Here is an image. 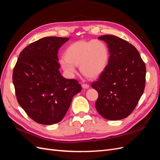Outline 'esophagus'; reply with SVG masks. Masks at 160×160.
<instances>
[{"label": "esophagus", "instance_id": "34e87169", "mask_svg": "<svg viewBox=\"0 0 160 160\" xmlns=\"http://www.w3.org/2000/svg\"><path fill=\"white\" fill-rule=\"evenodd\" d=\"M82 87L83 88H88L89 87V85L88 84H82Z\"/></svg>", "mask_w": 160, "mask_h": 160}]
</instances>
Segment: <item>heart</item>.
Listing matches in <instances>:
<instances>
[{
    "label": "heart",
    "mask_w": 160,
    "mask_h": 160,
    "mask_svg": "<svg viewBox=\"0 0 160 160\" xmlns=\"http://www.w3.org/2000/svg\"><path fill=\"white\" fill-rule=\"evenodd\" d=\"M110 53L106 44L101 40H80L67 48L65 56L59 58L62 69L69 77L80 65L81 72L91 78L99 76L108 64Z\"/></svg>",
    "instance_id": "obj_1"
}]
</instances>
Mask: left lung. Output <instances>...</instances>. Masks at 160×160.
Instances as JSON below:
<instances>
[{
  "label": "left lung",
  "instance_id": "obj_1",
  "mask_svg": "<svg viewBox=\"0 0 160 160\" xmlns=\"http://www.w3.org/2000/svg\"><path fill=\"white\" fill-rule=\"evenodd\" d=\"M107 43L108 64L91 87L98 92L95 108L111 121L128 117L142 96L145 87L146 67L136 48L114 35L98 38Z\"/></svg>",
  "mask_w": 160,
  "mask_h": 160
}]
</instances>
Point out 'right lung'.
I'll return each mask as SVG.
<instances>
[{"label":"right lung","instance_id":"add662e5","mask_svg":"<svg viewBox=\"0 0 160 160\" xmlns=\"http://www.w3.org/2000/svg\"><path fill=\"white\" fill-rule=\"evenodd\" d=\"M68 38L47 37L22 50L13 72L17 100L28 116L42 125L60 122L73 97L82 90L78 82L59 72L58 51Z\"/></svg>","mask_w":160,"mask_h":160}]
</instances>
